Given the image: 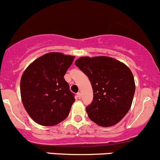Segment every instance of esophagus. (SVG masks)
Returning <instances> with one entry per match:
<instances>
[{"mask_svg": "<svg viewBox=\"0 0 160 160\" xmlns=\"http://www.w3.org/2000/svg\"><path fill=\"white\" fill-rule=\"evenodd\" d=\"M77 97L78 98H82V94L80 93V92H78V93H77Z\"/></svg>", "mask_w": 160, "mask_h": 160, "instance_id": "obj_1", "label": "esophagus"}]
</instances>
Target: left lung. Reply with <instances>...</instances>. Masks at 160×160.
Returning <instances> with one entry per match:
<instances>
[{
  "label": "left lung",
  "mask_w": 160,
  "mask_h": 160,
  "mask_svg": "<svg viewBox=\"0 0 160 160\" xmlns=\"http://www.w3.org/2000/svg\"><path fill=\"white\" fill-rule=\"evenodd\" d=\"M75 63L93 89V101L86 108L88 118L104 128L117 124L131 107L136 88L132 72L108 56H82Z\"/></svg>",
  "instance_id": "8db88e82"
}]
</instances>
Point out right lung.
<instances>
[{
    "instance_id": "add662e5",
    "label": "right lung",
    "mask_w": 160,
    "mask_h": 160,
    "mask_svg": "<svg viewBox=\"0 0 160 160\" xmlns=\"http://www.w3.org/2000/svg\"><path fill=\"white\" fill-rule=\"evenodd\" d=\"M74 59L61 52L46 53L23 72L21 100L27 114L38 124L55 126L69 114L75 99L64 75Z\"/></svg>"
}]
</instances>
